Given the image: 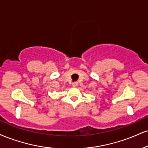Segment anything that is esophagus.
Returning <instances> with one entry per match:
<instances>
[{
    "label": "esophagus",
    "instance_id": "34e87169",
    "mask_svg": "<svg viewBox=\"0 0 148 148\" xmlns=\"http://www.w3.org/2000/svg\"><path fill=\"white\" fill-rule=\"evenodd\" d=\"M72 85L73 87H76L78 85V82H74V83H72Z\"/></svg>",
    "mask_w": 148,
    "mask_h": 148
}]
</instances>
